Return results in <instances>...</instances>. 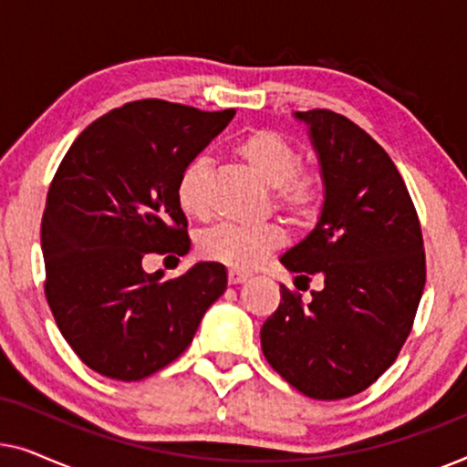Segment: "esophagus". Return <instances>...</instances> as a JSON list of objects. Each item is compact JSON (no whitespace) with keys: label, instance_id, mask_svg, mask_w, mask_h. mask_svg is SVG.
<instances>
[{"label":"esophagus","instance_id":"esophagus-1","mask_svg":"<svg viewBox=\"0 0 467 467\" xmlns=\"http://www.w3.org/2000/svg\"><path fill=\"white\" fill-rule=\"evenodd\" d=\"M248 278H251V276H248V274H244V272H240V270H229V274H227L229 285H242V283H246Z\"/></svg>","mask_w":467,"mask_h":467}]
</instances>
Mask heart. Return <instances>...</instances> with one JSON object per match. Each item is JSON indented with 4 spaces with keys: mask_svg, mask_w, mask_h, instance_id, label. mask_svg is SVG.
I'll use <instances>...</instances> for the list:
<instances>
[{
    "mask_svg": "<svg viewBox=\"0 0 467 467\" xmlns=\"http://www.w3.org/2000/svg\"><path fill=\"white\" fill-rule=\"evenodd\" d=\"M235 157L274 189V203L291 219H304L317 206L318 178L308 170L297 168L299 152L289 138L274 130L246 133L235 144ZM208 161L195 157L184 165L176 182V202L184 214L203 216L208 210ZM285 235L276 225H232L223 223L208 229L200 238L202 257L234 270H254L267 254L283 246Z\"/></svg>",
    "mask_w": 467,
    "mask_h": 467,
    "instance_id": "1",
    "label": "heart"
}]
</instances>
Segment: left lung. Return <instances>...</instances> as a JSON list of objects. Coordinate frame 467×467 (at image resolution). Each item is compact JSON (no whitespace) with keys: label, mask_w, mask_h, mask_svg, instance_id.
<instances>
[{"label":"left lung","mask_w":467,"mask_h":467,"mask_svg":"<svg viewBox=\"0 0 467 467\" xmlns=\"http://www.w3.org/2000/svg\"><path fill=\"white\" fill-rule=\"evenodd\" d=\"M317 152L323 206L317 225L283 257L296 278H323L312 302L280 286L261 348L312 400L368 389L398 357L425 286L417 210L391 157L361 127L329 110L296 112Z\"/></svg>","instance_id":"8db88e82"}]
</instances>
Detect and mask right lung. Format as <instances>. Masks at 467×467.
I'll use <instances>...</instances> for the list:
<instances>
[{"mask_svg": "<svg viewBox=\"0 0 467 467\" xmlns=\"http://www.w3.org/2000/svg\"><path fill=\"white\" fill-rule=\"evenodd\" d=\"M234 114L133 101L88 125L63 157L42 216L44 289L63 337L101 376L131 382L159 372L225 293L216 261L165 280L142 259L189 253L178 176Z\"/></svg>", "mask_w": 467, "mask_h": 467, "instance_id": "obj_1", "label": "right lung"}]
</instances>
